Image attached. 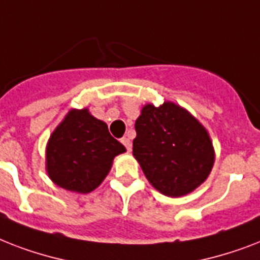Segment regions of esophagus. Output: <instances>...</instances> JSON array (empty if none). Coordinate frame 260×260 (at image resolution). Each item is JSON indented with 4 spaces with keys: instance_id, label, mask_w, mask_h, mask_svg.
Instances as JSON below:
<instances>
[{
    "instance_id": "1",
    "label": "esophagus",
    "mask_w": 260,
    "mask_h": 260,
    "mask_svg": "<svg viewBox=\"0 0 260 260\" xmlns=\"http://www.w3.org/2000/svg\"><path fill=\"white\" fill-rule=\"evenodd\" d=\"M121 143L124 144V147L126 148V151L131 152V149H132V141H131L128 137H123V139H121Z\"/></svg>"
}]
</instances>
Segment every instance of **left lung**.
Instances as JSON below:
<instances>
[{
	"label": "left lung",
	"instance_id": "8db88e82",
	"mask_svg": "<svg viewBox=\"0 0 260 260\" xmlns=\"http://www.w3.org/2000/svg\"><path fill=\"white\" fill-rule=\"evenodd\" d=\"M135 129L134 156L163 195L184 196L208 178L215 161L212 141L188 111L171 101L160 107L147 104Z\"/></svg>",
	"mask_w": 260,
	"mask_h": 260
}]
</instances>
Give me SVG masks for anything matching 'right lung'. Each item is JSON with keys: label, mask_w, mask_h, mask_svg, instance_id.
Segmentation results:
<instances>
[{"label": "right lung", "mask_w": 260, "mask_h": 260, "mask_svg": "<svg viewBox=\"0 0 260 260\" xmlns=\"http://www.w3.org/2000/svg\"><path fill=\"white\" fill-rule=\"evenodd\" d=\"M124 152L104 121L86 108L71 109L49 137L46 172L61 188L88 193L103 183L113 159Z\"/></svg>", "instance_id": "right-lung-1"}]
</instances>
